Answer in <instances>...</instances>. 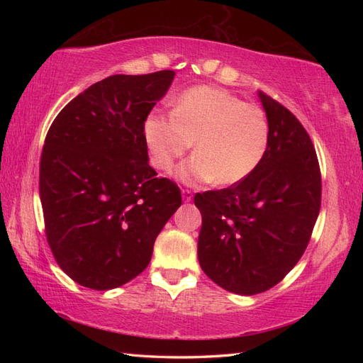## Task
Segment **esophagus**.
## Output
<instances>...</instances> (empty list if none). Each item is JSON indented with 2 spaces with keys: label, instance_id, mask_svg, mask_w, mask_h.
Instances as JSON below:
<instances>
[{
  "label": "esophagus",
  "instance_id": "1",
  "mask_svg": "<svg viewBox=\"0 0 363 363\" xmlns=\"http://www.w3.org/2000/svg\"><path fill=\"white\" fill-rule=\"evenodd\" d=\"M191 198H194V191L184 189L182 190V199H184V201L189 203V201H191Z\"/></svg>",
  "mask_w": 363,
  "mask_h": 363
}]
</instances>
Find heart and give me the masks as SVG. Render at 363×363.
<instances>
[{"label": "heart", "mask_w": 363, "mask_h": 363, "mask_svg": "<svg viewBox=\"0 0 363 363\" xmlns=\"http://www.w3.org/2000/svg\"><path fill=\"white\" fill-rule=\"evenodd\" d=\"M268 137L267 115L259 106L211 86L186 90L172 115L154 112L145 121L150 160L162 172H169L195 142V154L176 172L186 184L233 186L246 179L264 159Z\"/></svg>", "instance_id": "obj_1"}]
</instances>
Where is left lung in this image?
I'll return each mask as SVG.
<instances>
[{"mask_svg": "<svg viewBox=\"0 0 363 363\" xmlns=\"http://www.w3.org/2000/svg\"><path fill=\"white\" fill-rule=\"evenodd\" d=\"M268 148L246 179L195 195L203 226L198 260L228 291L256 295L281 282L309 245L321 206V173L309 134L287 107L259 91Z\"/></svg>", "mask_w": 363, "mask_h": 363, "instance_id": "8db88e82", "label": "left lung"}]
</instances>
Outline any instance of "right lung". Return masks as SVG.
Here are the masks:
<instances>
[{
    "label": "right lung",
    "mask_w": 363,
    "mask_h": 363,
    "mask_svg": "<svg viewBox=\"0 0 363 363\" xmlns=\"http://www.w3.org/2000/svg\"><path fill=\"white\" fill-rule=\"evenodd\" d=\"M173 70L113 74L68 103L46 134L40 201L57 265L84 287L111 290L148 267L181 190L148 164L145 121Z\"/></svg>",
    "instance_id": "obj_1"
}]
</instances>
